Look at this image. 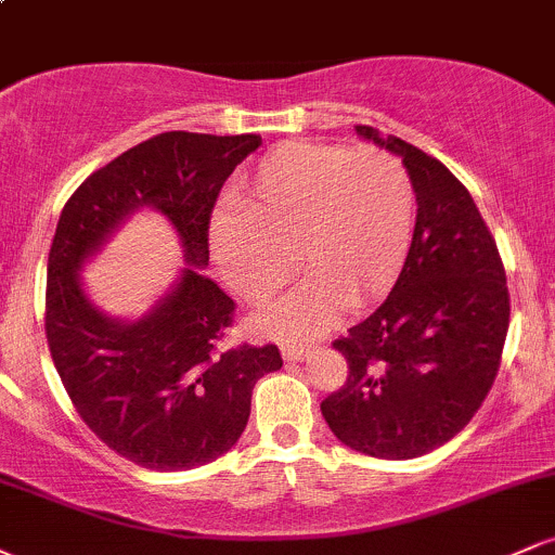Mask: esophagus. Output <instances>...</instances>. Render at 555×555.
<instances>
[{
    "label": "esophagus",
    "mask_w": 555,
    "mask_h": 555,
    "mask_svg": "<svg viewBox=\"0 0 555 555\" xmlns=\"http://www.w3.org/2000/svg\"><path fill=\"white\" fill-rule=\"evenodd\" d=\"M310 354V347H305V344H284L282 347V358L286 362H299L305 360Z\"/></svg>",
    "instance_id": "1"
}]
</instances>
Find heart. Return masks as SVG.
Masks as SVG:
<instances>
[{
    "instance_id": "heart-1",
    "label": "heart",
    "mask_w": 555,
    "mask_h": 555,
    "mask_svg": "<svg viewBox=\"0 0 555 555\" xmlns=\"http://www.w3.org/2000/svg\"><path fill=\"white\" fill-rule=\"evenodd\" d=\"M415 224L406 169L384 151L284 143L260 158L211 224L214 258L247 302H266L299 269L310 273L256 321L282 339L323 331L341 305L384 297L404 269Z\"/></svg>"
}]
</instances>
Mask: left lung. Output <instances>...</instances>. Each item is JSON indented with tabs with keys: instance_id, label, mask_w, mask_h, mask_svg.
Listing matches in <instances>:
<instances>
[{
	"instance_id": "left-lung-1",
	"label": "left lung",
	"mask_w": 555,
	"mask_h": 555,
	"mask_svg": "<svg viewBox=\"0 0 555 555\" xmlns=\"http://www.w3.org/2000/svg\"><path fill=\"white\" fill-rule=\"evenodd\" d=\"M354 130L401 158L417 219L391 295L334 341L349 373L321 412L349 449L412 460L451 441L486 401L508 331L506 271L469 190L438 158Z\"/></svg>"
}]
</instances>
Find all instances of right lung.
<instances>
[{
    "label": "right lung",
    "instance_id": "right-lung-1",
    "mask_svg": "<svg viewBox=\"0 0 555 555\" xmlns=\"http://www.w3.org/2000/svg\"><path fill=\"white\" fill-rule=\"evenodd\" d=\"M260 135L162 132L93 171L62 208L47 266V341L82 423L125 460L158 473L227 454L250 417L253 386L282 367L276 344L221 347L234 299L201 269L227 177ZM154 207L189 269L145 317L119 322L90 302L81 266L139 210Z\"/></svg>",
    "mask_w": 555,
    "mask_h": 555
}]
</instances>
